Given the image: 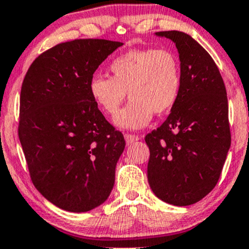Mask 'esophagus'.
I'll return each mask as SVG.
<instances>
[{
    "label": "esophagus",
    "instance_id": "esophagus-1",
    "mask_svg": "<svg viewBox=\"0 0 249 249\" xmlns=\"http://www.w3.org/2000/svg\"><path fill=\"white\" fill-rule=\"evenodd\" d=\"M125 141H126L127 144H132L135 142L139 141V136H135V135H130V133H125Z\"/></svg>",
    "mask_w": 249,
    "mask_h": 249
}]
</instances>
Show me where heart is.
Listing matches in <instances>:
<instances>
[{
	"label": "heart",
	"mask_w": 249,
	"mask_h": 249,
	"mask_svg": "<svg viewBox=\"0 0 249 249\" xmlns=\"http://www.w3.org/2000/svg\"><path fill=\"white\" fill-rule=\"evenodd\" d=\"M113 78L94 75L89 93L108 116H116L127 94L131 103L114 119L120 129L141 130L149 125L154 113H168L181 91L178 59L166 49H136L112 61Z\"/></svg>",
	"instance_id": "obj_1"
}]
</instances>
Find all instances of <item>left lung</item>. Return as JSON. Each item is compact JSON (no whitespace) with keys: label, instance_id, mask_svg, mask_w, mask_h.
<instances>
[{"label":"left lung","instance_id":"obj_1","mask_svg":"<svg viewBox=\"0 0 249 249\" xmlns=\"http://www.w3.org/2000/svg\"><path fill=\"white\" fill-rule=\"evenodd\" d=\"M155 34L176 45L182 81L169 117L145 137L147 181L160 200L190 206L214 189L231 147L226 87L214 60L190 35Z\"/></svg>","mask_w":249,"mask_h":249}]
</instances>
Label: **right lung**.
Segmentation results:
<instances>
[{
  "label": "right lung",
  "instance_id": "1",
  "mask_svg": "<svg viewBox=\"0 0 249 249\" xmlns=\"http://www.w3.org/2000/svg\"><path fill=\"white\" fill-rule=\"evenodd\" d=\"M124 43L80 39L37 56L21 89L18 138L41 195L72 213L107 200L125 149L89 93L99 65Z\"/></svg>",
  "mask_w": 249,
  "mask_h": 249
}]
</instances>
